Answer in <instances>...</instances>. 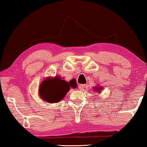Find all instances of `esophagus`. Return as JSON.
Segmentation results:
<instances>
[{
	"label": "esophagus",
	"instance_id": "obj_1",
	"mask_svg": "<svg viewBox=\"0 0 147 147\" xmlns=\"http://www.w3.org/2000/svg\"><path fill=\"white\" fill-rule=\"evenodd\" d=\"M85 87V85H83V84L79 85V89L80 90H83Z\"/></svg>",
	"mask_w": 147,
	"mask_h": 147
}]
</instances>
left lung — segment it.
<instances>
[{
    "label": "left lung",
    "mask_w": 147,
    "mask_h": 147,
    "mask_svg": "<svg viewBox=\"0 0 147 147\" xmlns=\"http://www.w3.org/2000/svg\"><path fill=\"white\" fill-rule=\"evenodd\" d=\"M102 87H98V88H97V89H96H96H95V90H98V91H99V90H101V89H102Z\"/></svg>",
    "instance_id": "1"
}]
</instances>
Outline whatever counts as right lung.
I'll use <instances>...</instances> for the list:
<instances>
[{
  "instance_id": "right-lung-1",
  "label": "right lung",
  "mask_w": 147,
  "mask_h": 147,
  "mask_svg": "<svg viewBox=\"0 0 147 147\" xmlns=\"http://www.w3.org/2000/svg\"><path fill=\"white\" fill-rule=\"evenodd\" d=\"M70 87L72 88L77 87V84L74 80L68 83L58 77L53 79H47L44 80L40 85V96L47 102L57 103L64 98L70 90Z\"/></svg>"
}]
</instances>
